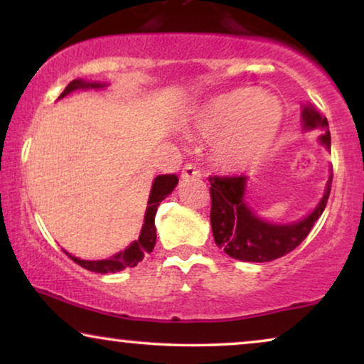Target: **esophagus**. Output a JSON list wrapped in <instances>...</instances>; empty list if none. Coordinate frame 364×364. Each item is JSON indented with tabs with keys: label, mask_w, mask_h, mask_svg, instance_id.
<instances>
[{
	"label": "esophagus",
	"mask_w": 364,
	"mask_h": 364,
	"mask_svg": "<svg viewBox=\"0 0 364 364\" xmlns=\"http://www.w3.org/2000/svg\"><path fill=\"white\" fill-rule=\"evenodd\" d=\"M202 177V173L198 168H196V166H192V164H186L182 168V178H198Z\"/></svg>",
	"instance_id": "obj_1"
}]
</instances>
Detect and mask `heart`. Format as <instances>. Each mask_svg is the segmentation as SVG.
Here are the masks:
<instances>
[{"instance_id": "b5f03b06", "label": "heart", "mask_w": 364, "mask_h": 364, "mask_svg": "<svg viewBox=\"0 0 364 364\" xmlns=\"http://www.w3.org/2000/svg\"><path fill=\"white\" fill-rule=\"evenodd\" d=\"M282 102L255 87H238L208 101L192 131L213 139L212 154L227 171L255 166L272 151L283 126Z\"/></svg>"}]
</instances>
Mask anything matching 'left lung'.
<instances>
[{
    "instance_id": "left-lung-1",
    "label": "left lung",
    "mask_w": 364,
    "mask_h": 364,
    "mask_svg": "<svg viewBox=\"0 0 364 364\" xmlns=\"http://www.w3.org/2000/svg\"><path fill=\"white\" fill-rule=\"evenodd\" d=\"M303 127H320L323 136L320 141L326 149L331 146L330 129L326 117L313 106H305L301 112ZM333 176L326 183L325 196L315 210L300 222L290 225H277L258 218L245 203V176H212L210 182V223L213 240L228 257L242 262H272L295 250L308 237V233L325 210L331 191Z\"/></svg>"
}]
</instances>
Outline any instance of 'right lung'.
I'll return each mask as SVG.
<instances>
[{
    "label": "right lung",
    "mask_w": 364,
    "mask_h": 364,
    "mask_svg": "<svg viewBox=\"0 0 364 364\" xmlns=\"http://www.w3.org/2000/svg\"><path fill=\"white\" fill-rule=\"evenodd\" d=\"M106 86V84L99 82H86L82 79H74L68 84V87L64 89V92L59 96V99L68 96L69 92L76 91V89H101ZM178 183V178L176 173H166V176H157L154 178L151 196H149L147 202V210L146 217H144V225L141 230V235L136 242H132L124 252H119L111 258H106V260H81V258H76L69 255L73 262H76L77 265L86 268L89 272L96 273H116L124 270L126 267H136L139 262L142 260L146 253H151L154 250V245H156V213L157 207L161 205V202L166 198L168 193H171L176 186Z\"/></svg>",
    "instance_id": "add662e5"
}]
</instances>
